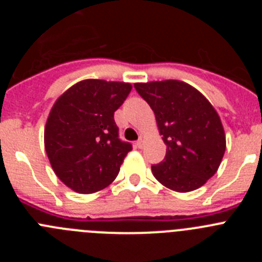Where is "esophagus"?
<instances>
[{
  "label": "esophagus",
  "mask_w": 262,
  "mask_h": 262,
  "mask_svg": "<svg viewBox=\"0 0 262 262\" xmlns=\"http://www.w3.org/2000/svg\"><path fill=\"white\" fill-rule=\"evenodd\" d=\"M136 145H138L139 148H143V145H144V136H140V138H139V140L136 142Z\"/></svg>",
  "instance_id": "1"
}]
</instances>
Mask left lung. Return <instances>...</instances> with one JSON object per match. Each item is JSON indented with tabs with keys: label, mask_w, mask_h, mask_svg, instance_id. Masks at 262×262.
Wrapping results in <instances>:
<instances>
[{
	"label": "left lung",
	"mask_w": 262,
	"mask_h": 262,
	"mask_svg": "<svg viewBox=\"0 0 262 262\" xmlns=\"http://www.w3.org/2000/svg\"><path fill=\"white\" fill-rule=\"evenodd\" d=\"M154 110L166 144L161 163L152 165L160 184L178 193L203 186L216 173L226 151L221 118L191 85L177 80L134 85Z\"/></svg>",
	"instance_id": "obj_1"
}]
</instances>
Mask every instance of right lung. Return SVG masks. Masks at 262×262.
Masks as SVG:
<instances>
[{"instance_id": "1", "label": "right lung", "mask_w": 262, "mask_h": 262, "mask_svg": "<svg viewBox=\"0 0 262 262\" xmlns=\"http://www.w3.org/2000/svg\"><path fill=\"white\" fill-rule=\"evenodd\" d=\"M133 86L128 82L80 81L53 103L45 128V147L59 180L81 194L114 181L133 145L119 139L114 113Z\"/></svg>"}]
</instances>
